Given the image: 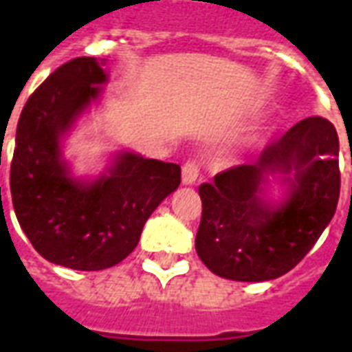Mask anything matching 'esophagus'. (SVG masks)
<instances>
[{
    "mask_svg": "<svg viewBox=\"0 0 352 352\" xmlns=\"http://www.w3.org/2000/svg\"><path fill=\"white\" fill-rule=\"evenodd\" d=\"M201 162L197 158H190L186 164L182 166V182L184 184H194L199 179Z\"/></svg>",
    "mask_w": 352,
    "mask_h": 352,
    "instance_id": "obj_1",
    "label": "esophagus"
}]
</instances>
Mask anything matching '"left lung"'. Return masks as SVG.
I'll return each mask as SVG.
<instances>
[{
	"mask_svg": "<svg viewBox=\"0 0 352 352\" xmlns=\"http://www.w3.org/2000/svg\"><path fill=\"white\" fill-rule=\"evenodd\" d=\"M336 129L307 118L273 140L254 164L229 168L199 186L203 214L195 251L219 277L241 283L277 278L299 264L331 223L340 199ZM283 173L289 195L272 206L265 177Z\"/></svg>",
	"mask_w": 352,
	"mask_h": 352,
	"instance_id": "obj_1",
	"label": "left lung"
}]
</instances>
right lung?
Wrapping results in <instances>:
<instances>
[{"mask_svg": "<svg viewBox=\"0 0 352 352\" xmlns=\"http://www.w3.org/2000/svg\"><path fill=\"white\" fill-rule=\"evenodd\" d=\"M101 64L72 58L31 94L10 162L12 205L29 241L45 260L79 272L107 270L133 253L147 218L181 184V166L134 153H122L98 181L69 177L60 138L101 94Z\"/></svg>", "mask_w": 352, "mask_h": 352, "instance_id": "add662e5", "label": "right lung"}]
</instances>
